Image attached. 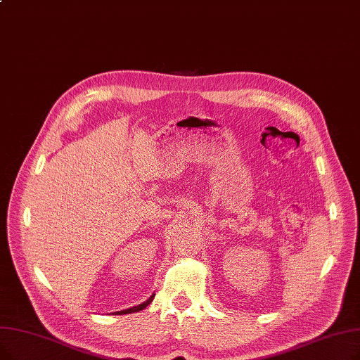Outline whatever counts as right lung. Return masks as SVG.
<instances>
[{"instance_id": "1", "label": "right lung", "mask_w": 360, "mask_h": 360, "mask_svg": "<svg viewBox=\"0 0 360 360\" xmlns=\"http://www.w3.org/2000/svg\"><path fill=\"white\" fill-rule=\"evenodd\" d=\"M153 299H154V294H153V295H150L148 299H147L146 302H143L141 304L134 306V307H129V309H124V310H120V311H115V314H116V315H127V314H134V311H139V310L146 309V307L153 302Z\"/></svg>"}]
</instances>
